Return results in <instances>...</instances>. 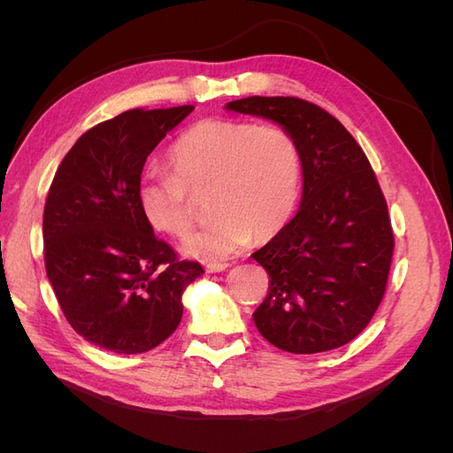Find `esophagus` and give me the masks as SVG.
<instances>
[{
  "label": "esophagus",
  "instance_id": "esophagus-1",
  "mask_svg": "<svg viewBox=\"0 0 453 453\" xmlns=\"http://www.w3.org/2000/svg\"><path fill=\"white\" fill-rule=\"evenodd\" d=\"M230 265L226 263V260H213V263H208L205 265V270H208L210 273H215V272H223L226 270Z\"/></svg>",
  "mask_w": 453,
  "mask_h": 453
}]
</instances>
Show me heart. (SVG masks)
I'll return each mask as SVG.
<instances>
[{
	"instance_id": "b5f03b06",
	"label": "heart",
	"mask_w": 453,
	"mask_h": 453,
	"mask_svg": "<svg viewBox=\"0 0 453 453\" xmlns=\"http://www.w3.org/2000/svg\"><path fill=\"white\" fill-rule=\"evenodd\" d=\"M170 172L147 170L138 203L157 232L185 236L190 195L210 193L215 217L183 242V253L223 258L255 234L268 240L289 221L300 190V155L291 134L270 122L205 120L181 134L168 153Z\"/></svg>"
}]
</instances>
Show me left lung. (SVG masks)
<instances>
[{
    "label": "left lung",
    "instance_id": "1",
    "mask_svg": "<svg viewBox=\"0 0 453 453\" xmlns=\"http://www.w3.org/2000/svg\"><path fill=\"white\" fill-rule=\"evenodd\" d=\"M225 107L278 122L303 166L296 215L251 255L270 276L253 313L258 333L289 353L348 344L381 303L395 245L374 170L353 135L319 105L251 96Z\"/></svg>",
    "mask_w": 453,
    "mask_h": 453
}]
</instances>
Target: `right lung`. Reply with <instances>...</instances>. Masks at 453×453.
I'll use <instances>...</instances> for the list:
<instances>
[{
  "label": "right lung",
  "mask_w": 453,
  "mask_h": 453,
  "mask_svg": "<svg viewBox=\"0 0 453 453\" xmlns=\"http://www.w3.org/2000/svg\"><path fill=\"white\" fill-rule=\"evenodd\" d=\"M193 109H132L100 122L54 175L43 213L47 278L67 323L94 346L122 355L157 348L203 273L155 236L138 203L147 157Z\"/></svg>",
  "instance_id": "1"
}]
</instances>
